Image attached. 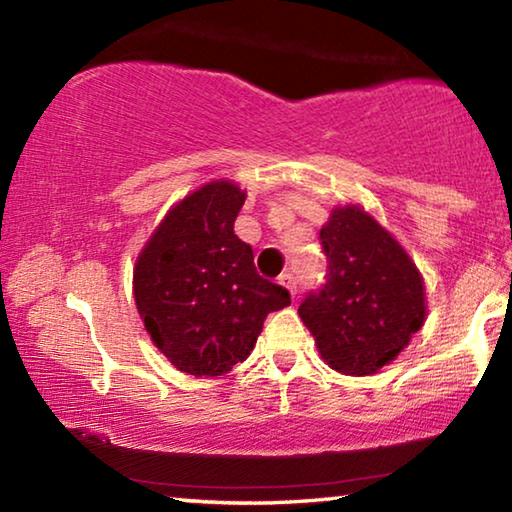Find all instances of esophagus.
<instances>
[{"instance_id": "esophagus-1", "label": "esophagus", "mask_w": 512, "mask_h": 512, "mask_svg": "<svg viewBox=\"0 0 512 512\" xmlns=\"http://www.w3.org/2000/svg\"><path fill=\"white\" fill-rule=\"evenodd\" d=\"M280 284H282V287H287V289H289L291 298H296V296H298V282H296V277H293L291 273H284V275H280Z\"/></svg>"}]
</instances>
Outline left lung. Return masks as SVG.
<instances>
[{"mask_svg": "<svg viewBox=\"0 0 512 512\" xmlns=\"http://www.w3.org/2000/svg\"><path fill=\"white\" fill-rule=\"evenodd\" d=\"M325 284L298 307L320 357L343 375H375L424 323V282L404 248L359 205L320 230Z\"/></svg>", "mask_w": 512, "mask_h": 512, "instance_id": "8db88e82", "label": "left lung"}]
</instances>
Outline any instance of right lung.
<instances>
[{"label": "right lung", "instance_id": "right-lung-1", "mask_svg": "<svg viewBox=\"0 0 512 512\" xmlns=\"http://www.w3.org/2000/svg\"><path fill=\"white\" fill-rule=\"evenodd\" d=\"M244 201L230 180L203 185L171 207L137 257V311L155 348L187 375L219 377L246 361L266 316L291 305L235 235Z\"/></svg>", "mask_w": 512, "mask_h": 512}]
</instances>
